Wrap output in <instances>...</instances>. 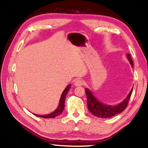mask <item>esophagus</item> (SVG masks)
<instances>
[{
  "label": "esophagus",
  "instance_id": "1",
  "mask_svg": "<svg viewBox=\"0 0 148 148\" xmlns=\"http://www.w3.org/2000/svg\"><path fill=\"white\" fill-rule=\"evenodd\" d=\"M84 85V81L82 79H78L75 82V86H82Z\"/></svg>",
  "mask_w": 148,
  "mask_h": 148
}]
</instances>
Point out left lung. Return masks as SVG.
I'll return each mask as SVG.
<instances>
[{
    "instance_id": "left-lung-1",
    "label": "left lung",
    "mask_w": 148,
    "mask_h": 148,
    "mask_svg": "<svg viewBox=\"0 0 148 148\" xmlns=\"http://www.w3.org/2000/svg\"><path fill=\"white\" fill-rule=\"evenodd\" d=\"M131 66H133V63L132 58L130 54H127ZM133 89L129 92L128 96L120 104L115 105V106H110L102 104V102H99L97 99L94 96L92 93L88 89H86V94L87 95V102H88V108L90 112H92L94 116L99 118H110L115 116V115L120 114L123 111L125 110L127 105L129 104V100H130L131 94H132Z\"/></svg>"
}]
</instances>
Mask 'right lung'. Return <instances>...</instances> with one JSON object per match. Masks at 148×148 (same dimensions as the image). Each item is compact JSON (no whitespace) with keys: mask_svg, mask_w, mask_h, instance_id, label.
I'll use <instances>...</instances> for the list:
<instances>
[{"mask_svg":"<svg viewBox=\"0 0 148 148\" xmlns=\"http://www.w3.org/2000/svg\"><path fill=\"white\" fill-rule=\"evenodd\" d=\"M71 85H69L67 87L64 89V90L62 92V94L61 95V97H60V102H59V104H58V108L56 109L55 111L53 112H52L51 114H47V115H38V114H35L36 116H39V117H42V118H46V119H48V118H54V117L58 116V115H60L61 114L62 111L64 110V100H65V97L67 94V93L69 90V89L71 88Z\"/></svg>","mask_w":148,"mask_h":148,"instance_id":"add662e5","label":"right lung"}]
</instances>
